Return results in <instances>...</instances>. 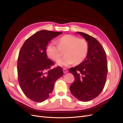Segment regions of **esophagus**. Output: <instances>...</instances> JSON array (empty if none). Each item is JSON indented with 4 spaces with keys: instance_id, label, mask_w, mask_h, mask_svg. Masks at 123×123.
I'll return each mask as SVG.
<instances>
[{
    "instance_id": "esophagus-1",
    "label": "esophagus",
    "mask_w": 123,
    "mask_h": 123,
    "mask_svg": "<svg viewBox=\"0 0 123 123\" xmlns=\"http://www.w3.org/2000/svg\"><path fill=\"white\" fill-rule=\"evenodd\" d=\"M63 72H64V74H66V73H67L68 72V70H67V69H65V68H64V69H63Z\"/></svg>"
}]
</instances>
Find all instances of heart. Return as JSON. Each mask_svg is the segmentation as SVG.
Here are the masks:
<instances>
[{
  "label": "heart",
  "instance_id": "heart-1",
  "mask_svg": "<svg viewBox=\"0 0 123 123\" xmlns=\"http://www.w3.org/2000/svg\"><path fill=\"white\" fill-rule=\"evenodd\" d=\"M57 45L54 42L50 43L46 48L47 55L51 59L59 60L64 52L65 56L57 62L60 66L68 67L75 63L78 64L84 60L88 55L89 45L84 39L71 35H66L57 40Z\"/></svg>",
  "mask_w": 123,
  "mask_h": 123
}]
</instances>
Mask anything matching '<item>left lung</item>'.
I'll return each mask as SVG.
<instances>
[{
	"label": "left lung",
	"mask_w": 123,
	"mask_h": 123,
	"mask_svg": "<svg viewBox=\"0 0 123 123\" xmlns=\"http://www.w3.org/2000/svg\"><path fill=\"white\" fill-rule=\"evenodd\" d=\"M77 33L88 42L89 51L84 60L69 70L75 78L70 90L76 98L87 102L97 97L104 87L108 73L107 57L96 39L83 32Z\"/></svg>",
	"instance_id": "left-lung-1"
}]
</instances>
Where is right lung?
<instances>
[{
	"label": "right lung",
	"instance_id": "1",
	"mask_svg": "<svg viewBox=\"0 0 123 123\" xmlns=\"http://www.w3.org/2000/svg\"><path fill=\"white\" fill-rule=\"evenodd\" d=\"M61 32L41 30L25 41L17 61L18 82L27 97L42 102L52 92L56 81L63 75L62 68L50 69L54 62L48 59L46 47Z\"/></svg>",
	"mask_w": 123,
	"mask_h": 123
}]
</instances>
